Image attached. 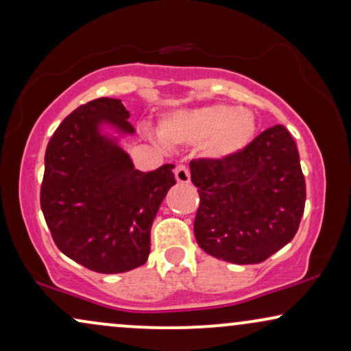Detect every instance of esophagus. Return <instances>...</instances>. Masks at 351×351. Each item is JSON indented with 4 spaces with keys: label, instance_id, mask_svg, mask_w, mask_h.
Listing matches in <instances>:
<instances>
[{
    "label": "esophagus",
    "instance_id": "1",
    "mask_svg": "<svg viewBox=\"0 0 351 351\" xmlns=\"http://www.w3.org/2000/svg\"><path fill=\"white\" fill-rule=\"evenodd\" d=\"M175 176H176V181H178L180 184L189 183L191 175H189L188 167H184V165H178V167H176V168H175Z\"/></svg>",
    "mask_w": 351,
    "mask_h": 351
}]
</instances>
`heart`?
Returning <instances> with one entry per match:
<instances>
[{"mask_svg": "<svg viewBox=\"0 0 351 351\" xmlns=\"http://www.w3.org/2000/svg\"><path fill=\"white\" fill-rule=\"evenodd\" d=\"M158 139L168 147L201 144L202 154L227 160L243 152L256 134V119L246 108L202 105L167 113L157 126Z\"/></svg>", "mask_w": 351, "mask_h": 351, "instance_id": "b5f03b06", "label": "heart"}]
</instances>
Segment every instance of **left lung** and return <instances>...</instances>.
Listing matches in <instances>:
<instances>
[{
    "label": "left lung",
    "mask_w": 351,
    "mask_h": 351,
    "mask_svg": "<svg viewBox=\"0 0 351 351\" xmlns=\"http://www.w3.org/2000/svg\"><path fill=\"white\" fill-rule=\"evenodd\" d=\"M189 168L201 197L194 237L207 254L259 264L298 232L306 184L298 149L282 124L261 132L232 158H199Z\"/></svg>",
    "instance_id": "1"
}]
</instances>
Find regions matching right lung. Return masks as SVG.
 Masks as SVG:
<instances>
[{"mask_svg":"<svg viewBox=\"0 0 351 351\" xmlns=\"http://www.w3.org/2000/svg\"><path fill=\"white\" fill-rule=\"evenodd\" d=\"M121 100L101 99L68 114L45 152L40 206L63 254L100 274L128 272L145 264L150 228L168 189L173 165L144 173L134 168L118 137L134 134Z\"/></svg>","mask_w":351,"mask_h":351,"instance_id":"add662e5","label":"right lung"}]
</instances>
